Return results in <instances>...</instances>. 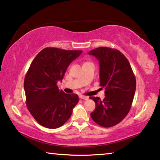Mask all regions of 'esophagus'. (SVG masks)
Wrapping results in <instances>:
<instances>
[{"label": "esophagus", "instance_id": "obj_1", "mask_svg": "<svg viewBox=\"0 0 160 160\" xmlns=\"http://www.w3.org/2000/svg\"><path fill=\"white\" fill-rule=\"evenodd\" d=\"M79 98H80V99H83V100H88V97H87V96H83V95H80Z\"/></svg>", "mask_w": 160, "mask_h": 160}]
</instances>
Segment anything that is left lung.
Instances as JSON below:
<instances>
[{
    "label": "left lung",
    "instance_id": "left-lung-1",
    "mask_svg": "<svg viewBox=\"0 0 160 160\" xmlns=\"http://www.w3.org/2000/svg\"><path fill=\"white\" fill-rule=\"evenodd\" d=\"M88 53L99 61L100 86L105 88L104 100L89 97L96 104L91 117L101 127H114L124 119L131 109L136 78L129 61L117 49L99 47Z\"/></svg>",
    "mask_w": 160,
    "mask_h": 160
}]
</instances>
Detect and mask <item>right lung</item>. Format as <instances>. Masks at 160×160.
Here are the masks:
<instances>
[{
  "label": "right lung",
  "mask_w": 160,
  "mask_h": 160,
  "mask_svg": "<svg viewBox=\"0 0 160 160\" xmlns=\"http://www.w3.org/2000/svg\"><path fill=\"white\" fill-rule=\"evenodd\" d=\"M82 51H67L47 47L32 61L24 79L26 103L28 111L39 124L48 129L65 124L78 102L77 94L59 91L58 81L62 80L68 65Z\"/></svg>",
  "instance_id": "right-lung-1"
}]
</instances>
